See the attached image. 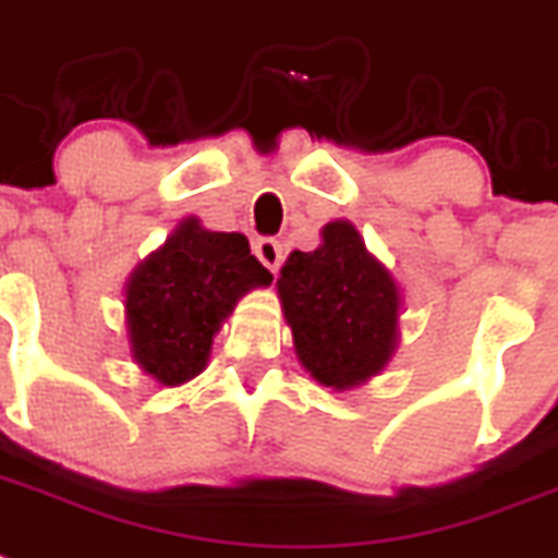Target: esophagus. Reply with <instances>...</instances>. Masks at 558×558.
Returning <instances> with one entry per match:
<instances>
[{
	"label": "esophagus",
	"mask_w": 558,
	"mask_h": 558,
	"mask_svg": "<svg viewBox=\"0 0 558 558\" xmlns=\"http://www.w3.org/2000/svg\"><path fill=\"white\" fill-rule=\"evenodd\" d=\"M253 253H256V259H259L262 265L270 270V274H276V270L282 268V259H284L282 245H279L276 239H270V236L256 239V242H253Z\"/></svg>",
	"instance_id": "obj_1"
}]
</instances>
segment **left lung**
Returning <instances> with one entry per match:
<instances>
[{
	"label": "left lung",
	"mask_w": 558,
	"mask_h": 558,
	"mask_svg": "<svg viewBox=\"0 0 558 558\" xmlns=\"http://www.w3.org/2000/svg\"><path fill=\"white\" fill-rule=\"evenodd\" d=\"M276 288L299 362L319 385L356 388L388 365L399 288L351 222L325 225L316 251L290 253Z\"/></svg>",
	"instance_id": "8db88e82"
}]
</instances>
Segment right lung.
<instances>
[{
    "mask_svg": "<svg viewBox=\"0 0 558 558\" xmlns=\"http://www.w3.org/2000/svg\"><path fill=\"white\" fill-rule=\"evenodd\" d=\"M270 279L242 233L205 230L187 216L124 290L133 362L168 388L193 379L239 296Z\"/></svg>",
    "mask_w": 558,
    "mask_h": 558,
    "instance_id": "add662e5",
    "label": "right lung"
}]
</instances>
